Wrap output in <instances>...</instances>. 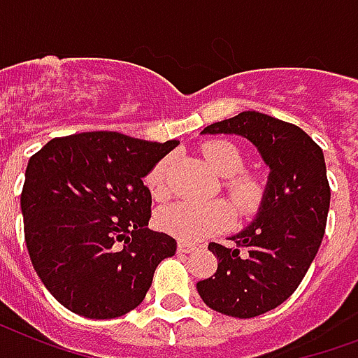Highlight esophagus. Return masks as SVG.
Returning <instances> with one entry per match:
<instances>
[{"instance_id":"34e87169","label":"esophagus","mask_w":358,"mask_h":358,"mask_svg":"<svg viewBox=\"0 0 358 358\" xmlns=\"http://www.w3.org/2000/svg\"><path fill=\"white\" fill-rule=\"evenodd\" d=\"M198 247L192 245V243H185V241H179V252H194Z\"/></svg>"}]
</instances>
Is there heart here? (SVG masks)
Here are the masks:
<instances>
[{
    "label": "heart",
    "instance_id": "b5f03b06",
    "mask_svg": "<svg viewBox=\"0 0 358 358\" xmlns=\"http://www.w3.org/2000/svg\"><path fill=\"white\" fill-rule=\"evenodd\" d=\"M201 155L215 169V173L224 177V189L232 198L234 206L241 213H249L262 200L264 185L259 177L241 173L243 157L240 149L230 141H209L201 147ZM169 160L164 158L150 169L147 185L155 196H164L168 190ZM234 215L224 201H173L158 211V224L164 232L176 236L181 241H200L213 234L232 227Z\"/></svg>",
    "mask_w": 358,
    "mask_h": 358
}]
</instances>
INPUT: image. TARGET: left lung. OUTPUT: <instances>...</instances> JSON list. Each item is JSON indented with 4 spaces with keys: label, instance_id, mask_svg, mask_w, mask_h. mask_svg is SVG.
I'll use <instances>...</instances> for the list:
<instances>
[{
    "label": "left lung",
    "instance_id": "1",
    "mask_svg": "<svg viewBox=\"0 0 358 358\" xmlns=\"http://www.w3.org/2000/svg\"><path fill=\"white\" fill-rule=\"evenodd\" d=\"M240 136L270 168L251 224L228 240L209 243L217 271L196 289L211 310L251 319L278 308L296 291L321 247L330 187L321 147L294 124L243 111L201 130V136Z\"/></svg>",
    "mask_w": 358,
    "mask_h": 358
}]
</instances>
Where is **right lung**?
Here are the masks:
<instances>
[{
	"label": "right lung",
	"instance_id": "right-lung-1",
	"mask_svg": "<svg viewBox=\"0 0 358 358\" xmlns=\"http://www.w3.org/2000/svg\"><path fill=\"white\" fill-rule=\"evenodd\" d=\"M179 145L117 131L50 139L29 158L20 208L29 259L47 291L77 315L138 308L177 241L147 228L143 177Z\"/></svg>",
	"mask_w": 358,
	"mask_h": 358
}]
</instances>
